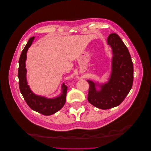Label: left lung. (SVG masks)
<instances>
[{
	"label": "left lung",
	"mask_w": 151,
	"mask_h": 151,
	"mask_svg": "<svg viewBox=\"0 0 151 151\" xmlns=\"http://www.w3.org/2000/svg\"><path fill=\"white\" fill-rule=\"evenodd\" d=\"M107 42L113 53L111 72L108 83L99 84L88 81L89 84L88 101L102 109L120 104L130 92L134 81L133 63L124 43L116 33L109 35ZM98 85L100 88L99 90L95 88Z\"/></svg>",
	"instance_id": "8db88e82"
}]
</instances>
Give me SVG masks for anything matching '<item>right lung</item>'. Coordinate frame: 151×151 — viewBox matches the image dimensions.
<instances>
[{
    "label": "right lung",
    "mask_w": 151,
    "mask_h": 151,
    "mask_svg": "<svg viewBox=\"0 0 151 151\" xmlns=\"http://www.w3.org/2000/svg\"><path fill=\"white\" fill-rule=\"evenodd\" d=\"M34 39V36L29 39L24 48L22 51L19 58L18 69L19 89L26 103L31 109L43 115H51L60 110L64 106L66 101L67 86L63 84L62 86V94L54 98H47L44 96L36 95L32 92L26 80L27 70L26 68V60L27 51L33 43Z\"/></svg>",
    "instance_id": "add662e5"
}]
</instances>
